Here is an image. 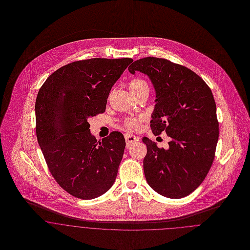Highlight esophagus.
Instances as JSON below:
<instances>
[{"label":"esophagus","mask_w":250,"mask_h":250,"mask_svg":"<svg viewBox=\"0 0 250 250\" xmlns=\"http://www.w3.org/2000/svg\"><path fill=\"white\" fill-rule=\"evenodd\" d=\"M125 142H126V147L131 146L132 145H134L135 143H137L139 141L138 137L135 136V135H132V134H125Z\"/></svg>","instance_id":"1"}]
</instances>
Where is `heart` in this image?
Returning a JSON list of instances; mask_svg holds the SVG:
<instances>
[{
  "instance_id": "obj_1",
  "label": "heart",
  "mask_w": 250,
  "mask_h": 250,
  "mask_svg": "<svg viewBox=\"0 0 250 250\" xmlns=\"http://www.w3.org/2000/svg\"><path fill=\"white\" fill-rule=\"evenodd\" d=\"M148 89H149L148 84L146 81H144L142 79H135L129 83V90L134 97H136L137 95L143 93V92H148ZM125 125L129 130L137 129L139 127V120L127 119L125 123Z\"/></svg>"
}]
</instances>
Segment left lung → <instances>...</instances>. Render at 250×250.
<instances>
[{
    "label": "left lung",
    "mask_w": 250,
    "mask_h": 250,
    "mask_svg": "<svg viewBox=\"0 0 250 250\" xmlns=\"http://www.w3.org/2000/svg\"><path fill=\"white\" fill-rule=\"evenodd\" d=\"M128 71L149 78L156 94L151 131L171 138L167 149L143 138L146 182L163 196L182 198L202 183L215 158L219 122L212 91L192 70L164 58L139 59Z\"/></svg>",
    "instance_id": "1"
}]
</instances>
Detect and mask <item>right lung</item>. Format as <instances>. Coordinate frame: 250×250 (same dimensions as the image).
Here are the masks:
<instances>
[{
	"mask_svg": "<svg viewBox=\"0 0 250 250\" xmlns=\"http://www.w3.org/2000/svg\"><path fill=\"white\" fill-rule=\"evenodd\" d=\"M131 58H92L65 65L40 88L36 136L49 169L69 194L92 199L115 182L125 140L119 131L98 142L88 119L105 111L112 86Z\"/></svg>",
	"mask_w": 250,
	"mask_h": 250,
	"instance_id": "obj_1",
	"label": "right lung"
}]
</instances>
